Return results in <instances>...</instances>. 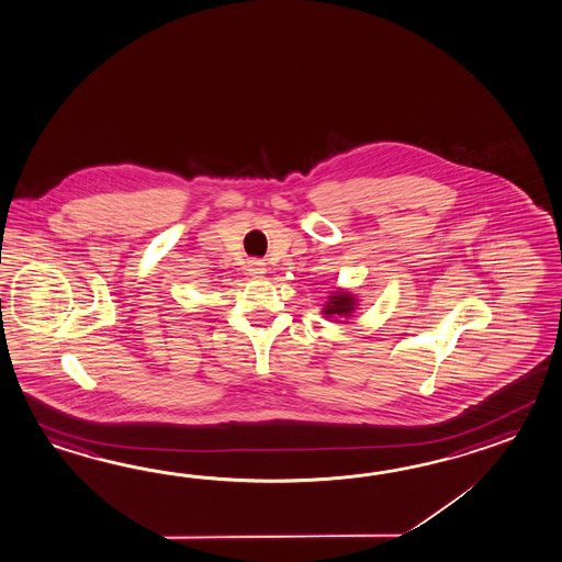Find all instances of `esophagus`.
Returning <instances> with one entry per match:
<instances>
[{"mask_svg":"<svg viewBox=\"0 0 562 562\" xmlns=\"http://www.w3.org/2000/svg\"><path fill=\"white\" fill-rule=\"evenodd\" d=\"M248 272L254 278H262V274H266V262L263 260H250L248 262Z\"/></svg>","mask_w":562,"mask_h":562,"instance_id":"esophagus-1","label":"esophagus"}]
</instances>
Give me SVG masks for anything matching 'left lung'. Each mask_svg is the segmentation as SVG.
Listing matches in <instances>:
<instances>
[{
  "mask_svg": "<svg viewBox=\"0 0 562 562\" xmlns=\"http://www.w3.org/2000/svg\"><path fill=\"white\" fill-rule=\"evenodd\" d=\"M357 300L352 299V294L347 292H337L335 296L326 302L325 314L328 316H350V312L355 311Z\"/></svg>",
  "mask_w": 562,
  "mask_h": 562,
  "instance_id": "8db88e82",
  "label": "left lung"
}]
</instances>
